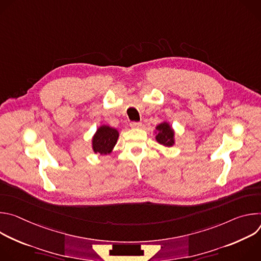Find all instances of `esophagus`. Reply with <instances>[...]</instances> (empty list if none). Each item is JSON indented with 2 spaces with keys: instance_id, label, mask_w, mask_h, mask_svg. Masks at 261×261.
<instances>
[{
  "instance_id": "1",
  "label": "esophagus",
  "mask_w": 261,
  "mask_h": 261,
  "mask_svg": "<svg viewBox=\"0 0 261 261\" xmlns=\"http://www.w3.org/2000/svg\"><path fill=\"white\" fill-rule=\"evenodd\" d=\"M130 126H131V128H134V129H138V128H141L142 124H141L140 122H132V123L130 124Z\"/></svg>"
}]
</instances>
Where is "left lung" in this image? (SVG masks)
I'll return each mask as SVG.
<instances>
[{"label":"left lung","mask_w":261,"mask_h":261,"mask_svg":"<svg viewBox=\"0 0 261 261\" xmlns=\"http://www.w3.org/2000/svg\"><path fill=\"white\" fill-rule=\"evenodd\" d=\"M155 134H156V140L160 144L168 147L173 146L175 144V138H174L175 133L173 128L168 122L163 121L160 124H158L156 126Z\"/></svg>","instance_id":"obj_1"}]
</instances>
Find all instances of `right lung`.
Returning a JSON list of instances; mask_svg holds the SVG:
<instances>
[{"label":"right lung","instance_id":"1","mask_svg":"<svg viewBox=\"0 0 261 261\" xmlns=\"http://www.w3.org/2000/svg\"><path fill=\"white\" fill-rule=\"evenodd\" d=\"M120 132L108 125H101L97 128L92 137V150L101 156L109 155L117 144Z\"/></svg>","mask_w":261,"mask_h":261}]
</instances>
